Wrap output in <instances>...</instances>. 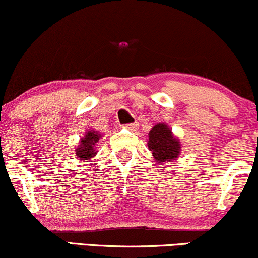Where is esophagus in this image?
Masks as SVG:
<instances>
[{
  "label": "esophagus",
  "instance_id": "34e87169",
  "mask_svg": "<svg viewBox=\"0 0 258 258\" xmlns=\"http://www.w3.org/2000/svg\"><path fill=\"white\" fill-rule=\"evenodd\" d=\"M124 128H125V129H129V130H132V132H136V130L139 129V124H138V123L125 124V125H124Z\"/></svg>",
  "mask_w": 258,
  "mask_h": 258
}]
</instances>
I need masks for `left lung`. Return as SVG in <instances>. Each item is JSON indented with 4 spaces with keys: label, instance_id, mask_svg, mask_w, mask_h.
<instances>
[{
    "label": "left lung",
    "instance_id": "1",
    "mask_svg": "<svg viewBox=\"0 0 258 258\" xmlns=\"http://www.w3.org/2000/svg\"><path fill=\"white\" fill-rule=\"evenodd\" d=\"M147 146L158 164L172 162L181 153L180 139L172 134L170 126L165 123H157L150 130Z\"/></svg>",
    "mask_w": 258,
    "mask_h": 258
}]
</instances>
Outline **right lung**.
Wrapping results in <instances>:
<instances>
[{
  "label": "right lung",
  "instance_id": "add662e5",
  "mask_svg": "<svg viewBox=\"0 0 258 258\" xmlns=\"http://www.w3.org/2000/svg\"><path fill=\"white\" fill-rule=\"evenodd\" d=\"M101 136L102 135L99 132L94 129H89L88 132H86L83 138H81L78 146L75 148V154L77 156V158L82 159L83 162L92 160L93 157H95L96 153H98V151L95 150V146L100 139H101Z\"/></svg>",
  "mask_w": 258,
  "mask_h": 258
}]
</instances>
